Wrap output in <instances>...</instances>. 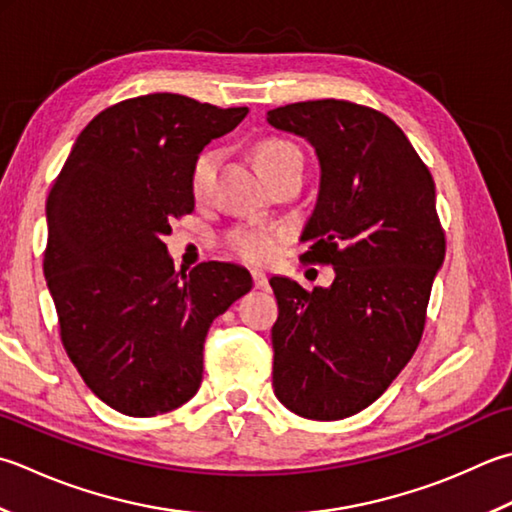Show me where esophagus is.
<instances>
[{
  "mask_svg": "<svg viewBox=\"0 0 512 512\" xmlns=\"http://www.w3.org/2000/svg\"><path fill=\"white\" fill-rule=\"evenodd\" d=\"M250 275H253V284H255V288H268V277H266V273L264 270H250Z\"/></svg>",
  "mask_w": 512,
  "mask_h": 512,
  "instance_id": "obj_1",
  "label": "esophagus"
}]
</instances>
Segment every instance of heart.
Returning a JSON list of instances; mask_svg holds the SVG:
<instances>
[{"mask_svg": "<svg viewBox=\"0 0 512 512\" xmlns=\"http://www.w3.org/2000/svg\"><path fill=\"white\" fill-rule=\"evenodd\" d=\"M255 164L266 179L273 177L277 170L290 164H302V153L299 148L288 142L284 137H264L259 139L253 150ZM219 162L217 150H204L199 153L190 168V193L195 199H204L213 184L215 170ZM284 239V230L270 224H253L239 226L226 235V246L235 257L244 259L248 264H262L275 257L279 244Z\"/></svg>", "mask_w": 512, "mask_h": 512, "instance_id": "obj_1", "label": "heart"}]
</instances>
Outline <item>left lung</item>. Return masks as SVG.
Listing matches in <instances>:
<instances>
[{
  "label": "left lung",
  "mask_w": 512,
  "mask_h": 512,
  "mask_svg": "<svg viewBox=\"0 0 512 512\" xmlns=\"http://www.w3.org/2000/svg\"><path fill=\"white\" fill-rule=\"evenodd\" d=\"M268 124L306 137L322 168L302 262L335 282L306 290L273 277V388L295 415L333 422L382 397L424 333L446 255L435 182L404 130L375 108L317 99L268 110Z\"/></svg>",
  "instance_id": "obj_1"
}]
</instances>
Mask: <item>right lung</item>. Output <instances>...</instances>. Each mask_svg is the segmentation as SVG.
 I'll return each mask as SVG.
<instances>
[{"label":"right lung","instance_id":"1","mask_svg":"<svg viewBox=\"0 0 512 512\" xmlns=\"http://www.w3.org/2000/svg\"><path fill=\"white\" fill-rule=\"evenodd\" d=\"M248 108L175 93L126 99L93 117L46 199L44 277L59 337L86 386L130 417L197 393L204 339L253 288L248 270L204 262L177 273L164 237L190 215V168Z\"/></svg>","mask_w":512,"mask_h":512}]
</instances>
